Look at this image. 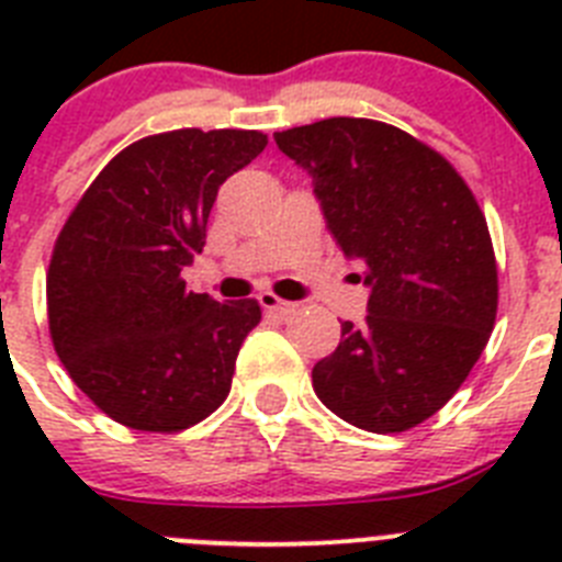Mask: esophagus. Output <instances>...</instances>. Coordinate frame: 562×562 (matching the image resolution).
<instances>
[{
    "label": "esophagus",
    "mask_w": 562,
    "mask_h": 562,
    "mask_svg": "<svg viewBox=\"0 0 562 562\" xmlns=\"http://www.w3.org/2000/svg\"><path fill=\"white\" fill-rule=\"evenodd\" d=\"M258 304L265 306L267 312H276V315H292V312L297 310V304H290L284 297L272 295V292H261V295H258Z\"/></svg>",
    "instance_id": "obj_1"
}]
</instances>
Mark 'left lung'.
Segmentation results:
<instances>
[{"mask_svg":"<svg viewBox=\"0 0 562 562\" xmlns=\"http://www.w3.org/2000/svg\"><path fill=\"white\" fill-rule=\"evenodd\" d=\"M306 168L337 247L371 286L362 324L312 369L331 414L402 434L448 405L498 315V265L473 191L428 143L369 117L276 132Z\"/></svg>","mask_w":562,"mask_h":562,"instance_id":"1","label":"left lung"}]
</instances>
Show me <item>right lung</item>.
Segmentation results:
<instances>
[{
    "mask_svg": "<svg viewBox=\"0 0 562 562\" xmlns=\"http://www.w3.org/2000/svg\"><path fill=\"white\" fill-rule=\"evenodd\" d=\"M265 146L256 128L148 134L114 154L69 211L47 270L49 340L109 419L180 434L231 394L261 306L188 292L182 267L202 252L222 182Z\"/></svg>",
    "mask_w": 562,
    "mask_h": 562,
    "instance_id": "1",
    "label": "right lung"
}]
</instances>
